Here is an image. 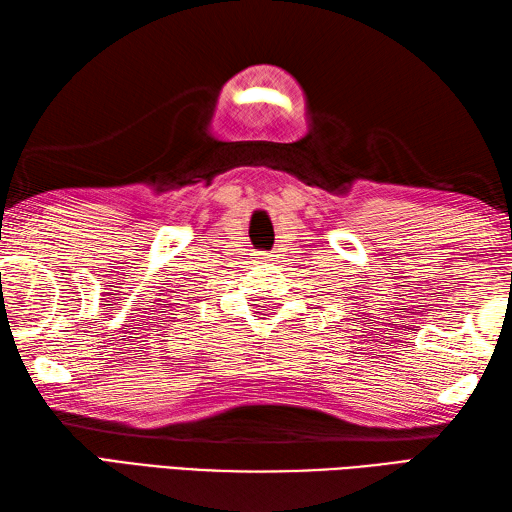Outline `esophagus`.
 I'll use <instances>...</instances> for the list:
<instances>
[{
    "label": "esophagus",
    "instance_id": "obj_1",
    "mask_svg": "<svg viewBox=\"0 0 512 512\" xmlns=\"http://www.w3.org/2000/svg\"><path fill=\"white\" fill-rule=\"evenodd\" d=\"M270 257H273L270 253H262V255H259V259H262V262H270Z\"/></svg>",
    "mask_w": 512,
    "mask_h": 512
}]
</instances>
